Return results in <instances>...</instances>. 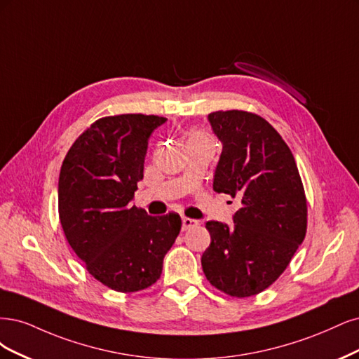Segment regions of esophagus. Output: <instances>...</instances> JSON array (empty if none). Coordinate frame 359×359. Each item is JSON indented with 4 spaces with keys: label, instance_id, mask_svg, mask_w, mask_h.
<instances>
[{
    "label": "esophagus",
    "instance_id": "1",
    "mask_svg": "<svg viewBox=\"0 0 359 359\" xmlns=\"http://www.w3.org/2000/svg\"><path fill=\"white\" fill-rule=\"evenodd\" d=\"M198 225V221H195V219H191V217H183L182 219V229L187 231L189 228H194Z\"/></svg>",
    "mask_w": 359,
    "mask_h": 359
}]
</instances>
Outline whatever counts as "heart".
<instances>
[{
    "mask_svg": "<svg viewBox=\"0 0 359 359\" xmlns=\"http://www.w3.org/2000/svg\"><path fill=\"white\" fill-rule=\"evenodd\" d=\"M204 137H207V135L203 133H194L189 135V140H195V138H204Z\"/></svg>",
    "mask_w": 359,
    "mask_h": 359,
    "instance_id": "b5f03b06",
    "label": "heart"
}]
</instances>
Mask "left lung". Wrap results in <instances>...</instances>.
Listing matches in <instances>:
<instances>
[{
  "mask_svg": "<svg viewBox=\"0 0 359 359\" xmlns=\"http://www.w3.org/2000/svg\"><path fill=\"white\" fill-rule=\"evenodd\" d=\"M222 154L213 189L238 196L233 222L209 221L210 246L203 271L231 297H252L277 280L306 237L307 203L291 149L258 114L241 110L209 114Z\"/></svg>",
  "mask_w": 359,
  "mask_h": 359,
  "instance_id": "8db88e82",
  "label": "left lung"
}]
</instances>
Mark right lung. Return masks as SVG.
<instances>
[{
	"label": "right lung",
	"mask_w": 359,
	"mask_h": 359,
	"mask_svg": "<svg viewBox=\"0 0 359 359\" xmlns=\"http://www.w3.org/2000/svg\"><path fill=\"white\" fill-rule=\"evenodd\" d=\"M165 121L154 114L98 119L74 142L61 167L57 209L64 234L88 271L118 292L154 285L180 233L177 213L149 216L131 205L149 138Z\"/></svg>",
	"instance_id": "obj_1"
}]
</instances>
